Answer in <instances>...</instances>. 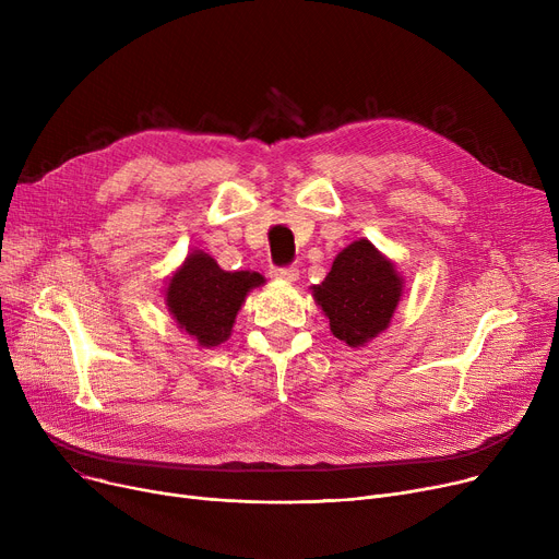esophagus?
Listing matches in <instances>:
<instances>
[{"label":"esophagus","mask_w":559,"mask_h":559,"mask_svg":"<svg viewBox=\"0 0 559 559\" xmlns=\"http://www.w3.org/2000/svg\"><path fill=\"white\" fill-rule=\"evenodd\" d=\"M274 278H281V281H287V283H292V281H297L299 278V270L295 267V264H287V267H272V272H270Z\"/></svg>","instance_id":"esophagus-1"}]
</instances>
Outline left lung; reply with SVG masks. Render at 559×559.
Masks as SVG:
<instances>
[{
    "label": "left lung",
    "mask_w": 559,
    "mask_h": 559,
    "mask_svg": "<svg viewBox=\"0 0 559 559\" xmlns=\"http://www.w3.org/2000/svg\"><path fill=\"white\" fill-rule=\"evenodd\" d=\"M312 292L333 335L360 346L388 329L401 299V278L369 240H358L337 253L329 276Z\"/></svg>",
    "instance_id": "obj_1"
}]
</instances>
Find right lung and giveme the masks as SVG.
<instances>
[{
    "label": "right lung",
    "instance_id": "add662e5",
    "mask_svg": "<svg viewBox=\"0 0 559 559\" xmlns=\"http://www.w3.org/2000/svg\"><path fill=\"white\" fill-rule=\"evenodd\" d=\"M262 283L258 272H224L209 253L194 251L171 276L167 306L179 326L201 346H217L228 340L247 292Z\"/></svg>",
    "mask_w": 559,
    "mask_h": 559
}]
</instances>
